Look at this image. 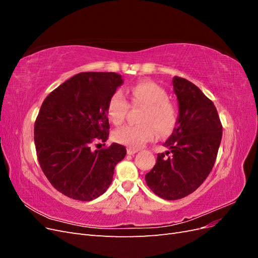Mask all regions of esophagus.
<instances>
[{"label":"esophagus","instance_id":"34e87169","mask_svg":"<svg viewBox=\"0 0 258 258\" xmlns=\"http://www.w3.org/2000/svg\"><path fill=\"white\" fill-rule=\"evenodd\" d=\"M136 153H138V150H136V148H128L127 150L128 155H135Z\"/></svg>","mask_w":258,"mask_h":258}]
</instances>
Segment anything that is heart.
Listing matches in <instances>:
<instances>
[{
    "label": "heart",
    "mask_w": 258,
    "mask_h": 258,
    "mask_svg": "<svg viewBox=\"0 0 258 258\" xmlns=\"http://www.w3.org/2000/svg\"><path fill=\"white\" fill-rule=\"evenodd\" d=\"M130 102L134 106L144 107L140 122L142 124H127L114 132L117 143L129 148H140L156 137L172 134L177 122V111L169 101L165 89L150 81L140 82L129 89ZM129 103L121 91L113 92L107 101V116L115 124H120L126 118Z\"/></svg>",
    "instance_id": "1"
}]
</instances>
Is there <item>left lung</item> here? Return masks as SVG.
<instances>
[{"mask_svg": "<svg viewBox=\"0 0 258 258\" xmlns=\"http://www.w3.org/2000/svg\"><path fill=\"white\" fill-rule=\"evenodd\" d=\"M178 103L176 126L145 175L147 186L166 200L182 199L205 182L212 170L222 141V123L216 107L196 85L174 76Z\"/></svg>", "mask_w": 258, "mask_h": 258, "instance_id": "1", "label": "left lung"}]
</instances>
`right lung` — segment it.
Masks as SVG:
<instances>
[{
	"label": "right lung",
	"mask_w": 258,
	"mask_h": 258,
	"mask_svg": "<svg viewBox=\"0 0 258 258\" xmlns=\"http://www.w3.org/2000/svg\"><path fill=\"white\" fill-rule=\"evenodd\" d=\"M122 83L114 72L76 74L41 106L34 124L37 159L50 184L70 198L90 201L104 194L126 156L117 143L91 150L93 142L108 138L107 101Z\"/></svg>",
	"instance_id": "obj_1"
}]
</instances>
